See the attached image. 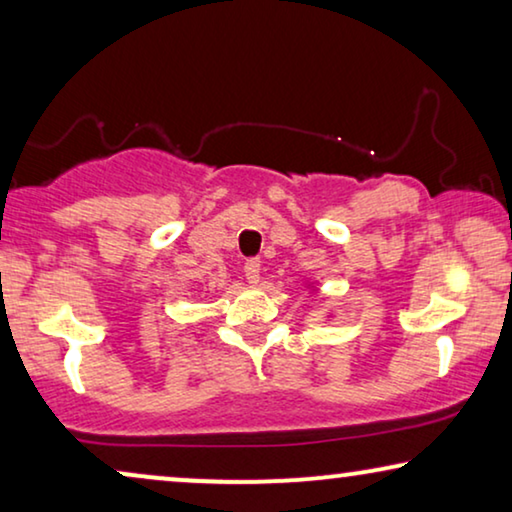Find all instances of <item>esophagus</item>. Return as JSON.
<instances>
[{"instance_id":"obj_1","label":"esophagus","mask_w":512,"mask_h":512,"mask_svg":"<svg viewBox=\"0 0 512 512\" xmlns=\"http://www.w3.org/2000/svg\"><path fill=\"white\" fill-rule=\"evenodd\" d=\"M244 277H247L249 284H258V279H261V261L258 258H249L244 263Z\"/></svg>"}]
</instances>
